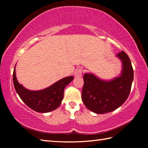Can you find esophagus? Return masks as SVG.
Segmentation results:
<instances>
[{
	"label": "esophagus",
	"instance_id": "1",
	"mask_svg": "<svg viewBox=\"0 0 148 148\" xmlns=\"http://www.w3.org/2000/svg\"><path fill=\"white\" fill-rule=\"evenodd\" d=\"M82 72H83V70H82V68H78L77 69L76 71L74 72V76L75 77H81Z\"/></svg>",
	"mask_w": 148,
	"mask_h": 148
}]
</instances>
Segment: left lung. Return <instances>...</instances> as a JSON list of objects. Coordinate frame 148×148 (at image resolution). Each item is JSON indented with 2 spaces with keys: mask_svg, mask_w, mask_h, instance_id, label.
<instances>
[{
  "mask_svg": "<svg viewBox=\"0 0 148 148\" xmlns=\"http://www.w3.org/2000/svg\"><path fill=\"white\" fill-rule=\"evenodd\" d=\"M123 63L119 77L104 81L92 74H85L82 98L87 108L96 114L114 111L128 98L133 81L134 71L127 54L121 51L117 55Z\"/></svg>",
  "mask_w": 148,
  "mask_h": 148,
  "instance_id": "8db88e82",
  "label": "left lung"
}]
</instances>
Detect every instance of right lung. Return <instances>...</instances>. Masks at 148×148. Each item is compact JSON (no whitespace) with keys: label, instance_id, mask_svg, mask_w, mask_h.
Returning a JSON list of instances; mask_svg holds the SVG:
<instances>
[{"label":"right lung","instance_id":"1","mask_svg":"<svg viewBox=\"0 0 148 148\" xmlns=\"http://www.w3.org/2000/svg\"><path fill=\"white\" fill-rule=\"evenodd\" d=\"M71 76L64 77L56 83L40 91H30L17 82L16 69H14L13 82L15 89L21 99L27 106L37 112L46 113L57 109L63 99L64 89L73 80Z\"/></svg>","mask_w":148,"mask_h":148}]
</instances>
